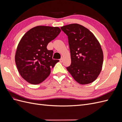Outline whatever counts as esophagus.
I'll return each mask as SVG.
<instances>
[{
	"mask_svg": "<svg viewBox=\"0 0 122 122\" xmlns=\"http://www.w3.org/2000/svg\"><path fill=\"white\" fill-rule=\"evenodd\" d=\"M60 61L61 62H62V61H63V58L61 57V58L60 59Z\"/></svg>",
	"mask_w": 122,
	"mask_h": 122,
	"instance_id": "34e87169",
	"label": "esophagus"
}]
</instances>
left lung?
Returning <instances> with one entry per match:
<instances>
[{
	"mask_svg": "<svg viewBox=\"0 0 122 122\" xmlns=\"http://www.w3.org/2000/svg\"><path fill=\"white\" fill-rule=\"evenodd\" d=\"M67 35L71 64L67 67L76 81L81 84L93 82L100 73L103 54L100 44L94 34L78 24L61 27Z\"/></svg>",
	"mask_w": 122,
	"mask_h": 122,
	"instance_id": "left-lung-1",
	"label": "left lung"
}]
</instances>
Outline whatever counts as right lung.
<instances>
[{"mask_svg": "<svg viewBox=\"0 0 122 122\" xmlns=\"http://www.w3.org/2000/svg\"><path fill=\"white\" fill-rule=\"evenodd\" d=\"M61 31L58 27L38 26L21 39L15 62L20 74L28 82L38 84L43 82L49 75L50 69L59 61L52 59L53 51L48 50L47 46Z\"/></svg>", "mask_w": 122, "mask_h": 122, "instance_id": "right-lung-1", "label": "right lung"}]
</instances>
